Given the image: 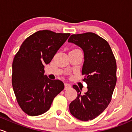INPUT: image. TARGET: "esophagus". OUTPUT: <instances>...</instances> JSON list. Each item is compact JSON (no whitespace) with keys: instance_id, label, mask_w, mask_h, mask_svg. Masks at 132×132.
<instances>
[{"instance_id":"1","label":"esophagus","mask_w":132,"mask_h":132,"mask_svg":"<svg viewBox=\"0 0 132 132\" xmlns=\"http://www.w3.org/2000/svg\"><path fill=\"white\" fill-rule=\"evenodd\" d=\"M64 85H65V89H69V88H71V85L69 83H65Z\"/></svg>"}]
</instances>
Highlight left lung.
<instances>
[{"instance_id":"left-lung-1","label":"left lung","mask_w":132,"mask_h":132,"mask_svg":"<svg viewBox=\"0 0 132 132\" xmlns=\"http://www.w3.org/2000/svg\"><path fill=\"white\" fill-rule=\"evenodd\" d=\"M69 43L79 46L84 52L82 69L83 81L88 91L81 93L82 88H73L77 96L69 105L72 116L79 120H92L107 108L112 98L116 84V62L109 44L105 39L92 32L73 34Z\"/></svg>"}]
</instances>
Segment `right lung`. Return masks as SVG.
<instances>
[{"label": "right lung", "instance_id": "add662e5", "mask_svg": "<svg viewBox=\"0 0 132 132\" xmlns=\"http://www.w3.org/2000/svg\"><path fill=\"white\" fill-rule=\"evenodd\" d=\"M70 35L39 30L27 37L16 54L12 85L19 105L29 116L48 111L55 96L64 89L62 81L44 75V65L50 63Z\"/></svg>", "mask_w": 132, "mask_h": 132}]
</instances>
